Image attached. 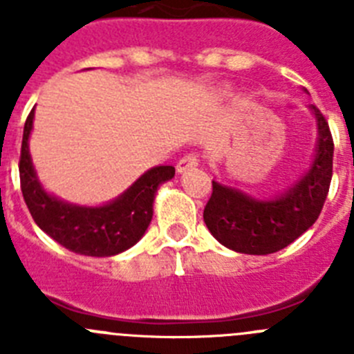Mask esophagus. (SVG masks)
Here are the masks:
<instances>
[{"instance_id":"esophagus-1","label":"esophagus","mask_w":354,"mask_h":354,"mask_svg":"<svg viewBox=\"0 0 354 354\" xmlns=\"http://www.w3.org/2000/svg\"><path fill=\"white\" fill-rule=\"evenodd\" d=\"M195 167H198V156L186 154L184 158L179 159V162H177V171H179V174H183V171L189 170V168H195Z\"/></svg>"}]
</instances>
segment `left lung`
Listing matches in <instances>:
<instances>
[{
	"label": "left lung",
	"instance_id": "8db88e82",
	"mask_svg": "<svg viewBox=\"0 0 354 354\" xmlns=\"http://www.w3.org/2000/svg\"><path fill=\"white\" fill-rule=\"evenodd\" d=\"M310 109L319 133L314 161L286 193L261 200L212 180L204 221L223 246L248 255H268L289 246L315 223L330 189L333 138L323 113L315 106Z\"/></svg>",
	"mask_w": 354,
	"mask_h": 354
}]
</instances>
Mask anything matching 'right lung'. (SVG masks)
<instances>
[{"instance_id": "right-lung-1", "label": "right lung", "mask_w": 354, "mask_h": 354, "mask_svg": "<svg viewBox=\"0 0 354 354\" xmlns=\"http://www.w3.org/2000/svg\"><path fill=\"white\" fill-rule=\"evenodd\" d=\"M31 109L24 124L19 177L24 202L35 223L67 250L88 257H111L136 245L152 220L158 187L175 175L174 167H154L140 177L118 198L99 207L68 204L49 195L40 184L30 156Z\"/></svg>"}]
</instances>
